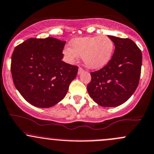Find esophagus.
Masks as SVG:
<instances>
[{
  "label": "esophagus",
  "instance_id": "esophagus-1",
  "mask_svg": "<svg viewBox=\"0 0 154 154\" xmlns=\"http://www.w3.org/2000/svg\"><path fill=\"white\" fill-rule=\"evenodd\" d=\"M84 72H85V70H84L83 68L80 67V68H79V71H78V74H79V75H80V74L83 73Z\"/></svg>",
  "mask_w": 154,
  "mask_h": 154
}]
</instances>
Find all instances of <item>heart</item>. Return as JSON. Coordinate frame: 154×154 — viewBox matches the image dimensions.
<instances>
[{"label":"heart","mask_w":154,"mask_h":154,"mask_svg":"<svg viewBox=\"0 0 154 154\" xmlns=\"http://www.w3.org/2000/svg\"><path fill=\"white\" fill-rule=\"evenodd\" d=\"M70 48L63 51L66 58L73 61L77 56L82 57L88 68L97 69L109 63L114 51V44L107 36L82 37L70 42Z\"/></svg>","instance_id":"heart-1"}]
</instances>
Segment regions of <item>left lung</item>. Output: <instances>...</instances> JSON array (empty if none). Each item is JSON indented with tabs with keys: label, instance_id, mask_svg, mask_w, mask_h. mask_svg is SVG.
<instances>
[{
	"label": "left lung",
	"instance_id": "left-lung-1",
	"mask_svg": "<svg viewBox=\"0 0 154 154\" xmlns=\"http://www.w3.org/2000/svg\"><path fill=\"white\" fill-rule=\"evenodd\" d=\"M115 50L108 64L90 72L88 92L95 102L102 107H117L130 99L139 85L142 55L130 38L108 35Z\"/></svg>",
	"mask_w": 154,
	"mask_h": 154
}]
</instances>
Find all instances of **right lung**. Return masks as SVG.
<instances>
[{
    "label": "right lung",
    "mask_w": 154,
    "mask_h": 154,
    "mask_svg": "<svg viewBox=\"0 0 154 154\" xmlns=\"http://www.w3.org/2000/svg\"><path fill=\"white\" fill-rule=\"evenodd\" d=\"M66 42L54 38H31L17 46L11 61L15 88L29 104L53 107L65 97L78 66L62 61Z\"/></svg>",
    "instance_id": "obj_1"
}]
</instances>
